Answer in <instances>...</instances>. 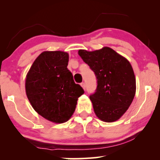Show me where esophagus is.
I'll list each match as a JSON object with an SVG mask.
<instances>
[{"instance_id": "34e87169", "label": "esophagus", "mask_w": 160, "mask_h": 160, "mask_svg": "<svg viewBox=\"0 0 160 160\" xmlns=\"http://www.w3.org/2000/svg\"><path fill=\"white\" fill-rule=\"evenodd\" d=\"M80 85L82 86V88L84 89V90H85V82L80 83Z\"/></svg>"}]
</instances>
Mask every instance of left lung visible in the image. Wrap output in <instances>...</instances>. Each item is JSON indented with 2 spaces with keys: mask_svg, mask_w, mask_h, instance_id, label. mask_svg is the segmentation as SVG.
Returning a JSON list of instances; mask_svg holds the SVG:
<instances>
[{
  "mask_svg": "<svg viewBox=\"0 0 160 160\" xmlns=\"http://www.w3.org/2000/svg\"><path fill=\"white\" fill-rule=\"evenodd\" d=\"M78 54L97 80L95 92L90 96L94 113L104 122L117 121L128 110L136 90L131 63L107 47L94 51L79 50Z\"/></svg>",
  "mask_w": 160,
  "mask_h": 160,
  "instance_id": "left-lung-1",
  "label": "left lung"
}]
</instances>
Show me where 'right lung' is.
Segmentation results:
<instances>
[{
	"instance_id": "right-lung-1",
	"label": "right lung",
	"mask_w": 160,
	"mask_h": 160,
	"mask_svg": "<svg viewBox=\"0 0 160 160\" xmlns=\"http://www.w3.org/2000/svg\"><path fill=\"white\" fill-rule=\"evenodd\" d=\"M68 59V53L63 51H44L26 78V94L32 107L42 117L56 123L69 120L78 97L85 92L67 68Z\"/></svg>"
}]
</instances>
